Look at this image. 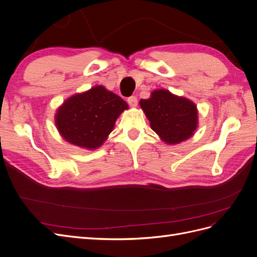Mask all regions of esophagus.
<instances>
[{"label": "esophagus", "instance_id": "1", "mask_svg": "<svg viewBox=\"0 0 257 257\" xmlns=\"http://www.w3.org/2000/svg\"><path fill=\"white\" fill-rule=\"evenodd\" d=\"M127 103H128V105L131 107H136L137 104H138V99H137V97L135 95H132V96H130L127 98Z\"/></svg>", "mask_w": 257, "mask_h": 257}]
</instances>
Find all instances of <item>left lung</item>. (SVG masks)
Masks as SVG:
<instances>
[{"label": "left lung", "instance_id": "8db88e82", "mask_svg": "<svg viewBox=\"0 0 257 257\" xmlns=\"http://www.w3.org/2000/svg\"><path fill=\"white\" fill-rule=\"evenodd\" d=\"M151 127L168 144H179L193 135L197 127V109L191 100L155 90L151 97L141 100Z\"/></svg>", "mask_w": 257, "mask_h": 257}]
</instances>
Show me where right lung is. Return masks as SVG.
<instances>
[{
  "label": "right lung",
  "instance_id": "add662e5",
  "mask_svg": "<svg viewBox=\"0 0 257 257\" xmlns=\"http://www.w3.org/2000/svg\"><path fill=\"white\" fill-rule=\"evenodd\" d=\"M128 108L125 100L102 85L69 97L56 114V124L65 141L95 149L112 131L115 120Z\"/></svg>",
  "mask_w": 257,
  "mask_h": 257
}]
</instances>
